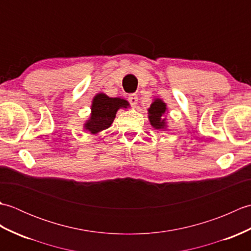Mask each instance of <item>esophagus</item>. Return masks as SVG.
Here are the masks:
<instances>
[{
	"label": "esophagus",
	"mask_w": 251,
	"mask_h": 251,
	"mask_svg": "<svg viewBox=\"0 0 251 251\" xmlns=\"http://www.w3.org/2000/svg\"><path fill=\"white\" fill-rule=\"evenodd\" d=\"M128 101H129V103H130L131 105H136L137 102H138L137 95H136V94H130V95L128 96Z\"/></svg>",
	"instance_id": "34e87169"
}]
</instances>
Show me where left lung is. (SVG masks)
<instances>
[{
    "label": "left lung",
    "instance_id": "8db88e82",
    "mask_svg": "<svg viewBox=\"0 0 251 251\" xmlns=\"http://www.w3.org/2000/svg\"><path fill=\"white\" fill-rule=\"evenodd\" d=\"M165 111H166V104L162 100L156 99L151 104L149 109V119H150V123L154 128L162 129L165 127Z\"/></svg>",
    "mask_w": 251,
    "mask_h": 251
}]
</instances>
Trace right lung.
I'll list each match as a JSON object with an SVG mask.
<instances>
[{
	"label": "right lung",
	"instance_id": "1",
	"mask_svg": "<svg viewBox=\"0 0 251 251\" xmlns=\"http://www.w3.org/2000/svg\"><path fill=\"white\" fill-rule=\"evenodd\" d=\"M128 102L121 98H110L104 94H98L94 98L92 116L85 124V128L92 134L109 128L115 119L116 111L120 108H127Z\"/></svg>",
	"mask_w": 251,
	"mask_h": 251
}]
</instances>
